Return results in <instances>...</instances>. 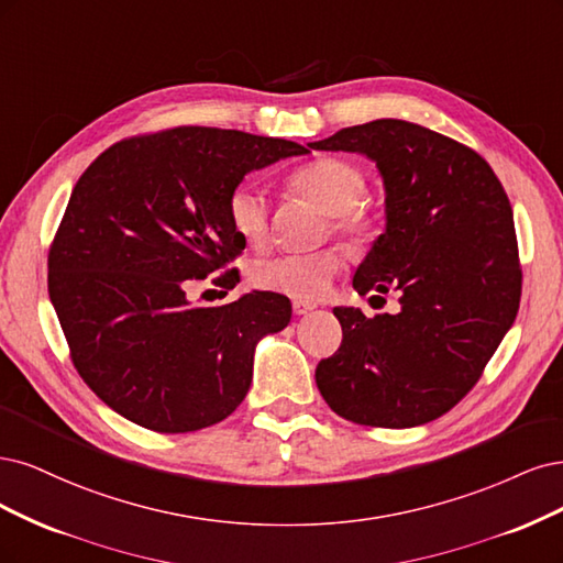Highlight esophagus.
<instances>
[{
    "mask_svg": "<svg viewBox=\"0 0 563 563\" xmlns=\"http://www.w3.org/2000/svg\"><path fill=\"white\" fill-rule=\"evenodd\" d=\"M316 308V303H308V301H295L292 303V311L297 313V316H306V313H311Z\"/></svg>",
    "mask_w": 563,
    "mask_h": 563,
    "instance_id": "1",
    "label": "esophagus"
}]
</instances>
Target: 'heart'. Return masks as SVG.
I'll use <instances>...</instances> for the list:
<instances>
[{
  "label": "heart",
  "instance_id": "1",
  "mask_svg": "<svg viewBox=\"0 0 563 563\" xmlns=\"http://www.w3.org/2000/svg\"><path fill=\"white\" fill-rule=\"evenodd\" d=\"M289 189L330 217V231L341 235L351 250L367 247L378 235V212L362 203L367 177L353 163L336 156H320L289 175ZM229 222L247 245L262 247L268 241V201L252 185H239L229 196ZM343 268L339 250L311 255H276L252 266V283L266 292L318 301L328 297Z\"/></svg>",
  "mask_w": 563,
  "mask_h": 563
}]
</instances>
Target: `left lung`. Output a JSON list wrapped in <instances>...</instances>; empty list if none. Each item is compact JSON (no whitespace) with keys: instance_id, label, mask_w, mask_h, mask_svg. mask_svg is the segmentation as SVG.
<instances>
[{"instance_id":"left-lung-1","label":"left lung","mask_w":563,"mask_h":563,"mask_svg":"<svg viewBox=\"0 0 563 563\" xmlns=\"http://www.w3.org/2000/svg\"><path fill=\"white\" fill-rule=\"evenodd\" d=\"M311 150L376 163L386 231L357 266L353 287L357 295H400L395 316L334 308L343 339L318 362V390L332 411L360 426L440 419L477 384L519 311V250L500 179L465 144L400 119L341 129Z\"/></svg>"}]
</instances>
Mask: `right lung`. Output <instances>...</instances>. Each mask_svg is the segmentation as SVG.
I'll use <instances>...</instances> for the list:
<instances>
[{"label":"right lung","mask_w":563,"mask_h":563,"mask_svg":"<svg viewBox=\"0 0 563 563\" xmlns=\"http://www.w3.org/2000/svg\"><path fill=\"white\" fill-rule=\"evenodd\" d=\"M301 154L289 140L183 125L121 140L79 177L48 252V297L77 372L123 419L194 432L245 400L257 343L287 328L292 303L252 289L196 306L187 287L245 247L229 222L243 177ZM217 283L233 289L239 271Z\"/></svg>","instance_id":"add662e5"}]
</instances>
